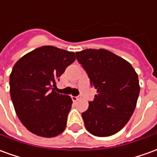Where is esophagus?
I'll return each mask as SVG.
<instances>
[{
	"label": "esophagus",
	"mask_w": 157,
	"mask_h": 157,
	"mask_svg": "<svg viewBox=\"0 0 157 157\" xmlns=\"http://www.w3.org/2000/svg\"><path fill=\"white\" fill-rule=\"evenodd\" d=\"M71 99L73 102H75V101H77V100L80 99V97H79V96H76V97H75V96H72Z\"/></svg>",
	"instance_id": "esophagus-1"
}]
</instances>
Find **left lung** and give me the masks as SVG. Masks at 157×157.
<instances>
[{
	"mask_svg": "<svg viewBox=\"0 0 157 157\" xmlns=\"http://www.w3.org/2000/svg\"><path fill=\"white\" fill-rule=\"evenodd\" d=\"M75 55L98 92L82 113L86 128L95 136L114 135L135 111L140 94L137 73L128 61L103 48H87Z\"/></svg>",
	"mask_w": 157,
	"mask_h": 157,
	"instance_id": "8db88e82",
	"label": "left lung"
}]
</instances>
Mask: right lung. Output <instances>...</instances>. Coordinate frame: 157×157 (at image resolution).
Segmentation results:
<instances>
[{
	"label": "right lung",
	"instance_id": "obj_1",
	"mask_svg": "<svg viewBox=\"0 0 157 157\" xmlns=\"http://www.w3.org/2000/svg\"><path fill=\"white\" fill-rule=\"evenodd\" d=\"M75 59L74 52L42 46L13 66L11 98L20 121L33 134L50 138L65 130L72 99L55 89L59 76Z\"/></svg>",
	"mask_w": 157,
	"mask_h": 157
}]
</instances>
